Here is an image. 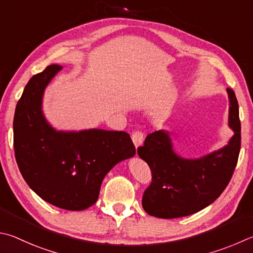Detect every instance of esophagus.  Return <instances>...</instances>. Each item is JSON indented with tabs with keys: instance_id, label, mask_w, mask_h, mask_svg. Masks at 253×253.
Instances as JSON below:
<instances>
[{
	"instance_id": "obj_1",
	"label": "esophagus",
	"mask_w": 253,
	"mask_h": 253,
	"mask_svg": "<svg viewBox=\"0 0 253 253\" xmlns=\"http://www.w3.org/2000/svg\"><path fill=\"white\" fill-rule=\"evenodd\" d=\"M144 137H145V135L141 130H135L131 134V139H132V141H134L136 147H138L142 144V141H144Z\"/></svg>"
}]
</instances>
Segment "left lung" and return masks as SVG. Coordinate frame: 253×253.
I'll return each mask as SVG.
<instances>
[{"label":"left lung","instance_id":"obj_1","mask_svg":"<svg viewBox=\"0 0 253 253\" xmlns=\"http://www.w3.org/2000/svg\"><path fill=\"white\" fill-rule=\"evenodd\" d=\"M229 126L235 135L229 144L199 159H183L172 150L167 131L146 137L137 151L151 170V182L142 195V208L163 219L185 217L212 204L226 189L235 171L241 147L239 105L233 89L227 88Z\"/></svg>","mask_w":253,"mask_h":253}]
</instances>
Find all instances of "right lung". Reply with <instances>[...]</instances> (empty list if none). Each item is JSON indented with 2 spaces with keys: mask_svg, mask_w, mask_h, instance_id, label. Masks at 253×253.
<instances>
[{
  "mask_svg": "<svg viewBox=\"0 0 253 253\" xmlns=\"http://www.w3.org/2000/svg\"><path fill=\"white\" fill-rule=\"evenodd\" d=\"M61 65H49L27 83L16 105L13 130L18 169L35 194L50 205L80 211L98 199L100 185L136 149L125 131H56L43 116L45 87Z\"/></svg>",
  "mask_w": 253,
  "mask_h": 253,
  "instance_id": "add662e5",
  "label": "right lung"
}]
</instances>
